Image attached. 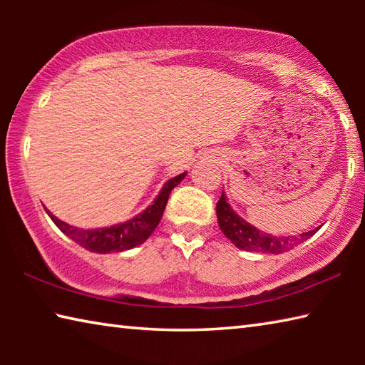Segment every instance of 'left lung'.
Returning a JSON list of instances; mask_svg holds the SVG:
<instances>
[{"mask_svg": "<svg viewBox=\"0 0 365 365\" xmlns=\"http://www.w3.org/2000/svg\"><path fill=\"white\" fill-rule=\"evenodd\" d=\"M217 220L222 233L230 240V242L240 250L256 251V252H270V255H280V252L289 251L294 245H298L304 240L311 238L319 228L306 233H301L299 238L296 237H272L269 233L257 230L250 225L245 219L233 211L227 202V196L222 191L220 200L217 201Z\"/></svg>", "mask_w": 365, "mask_h": 365, "instance_id": "1", "label": "left lung"}]
</instances>
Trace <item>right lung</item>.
Returning <instances> with one entry per match:
<instances>
[{
  "label": "right lung",
  "mask_w": 365,
  "mask_h": 365,
  "mask_svg": "<svg viewBox=\"0 0 365 365\" xmlns=\"http://www.w3.org/2000/svg\"><path fill=\"white\" fill-rule=\"evenodd\" d=\"M187 172L170 178L164 183L163 190L158 195L156 200L153 201L151 206H148L143 212L135 215L133 219L123 222V224H117L106 228H95V230H83V228L72 227L66 222L59 220L56 215L45 209L49 217L58 225V228L67 237L72 238L73 242L83 246L85 250L91 252H100V255H106V252H120L125 250H132L135 246L145 243L150 235L154 232V228L159 225L160 217H163L165 205H168L170 191L174 190L178 183H180Z\"/></svg>",
  "instance_id": "1"
}]
</instances>
